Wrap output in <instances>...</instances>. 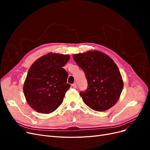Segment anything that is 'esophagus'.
<instances>
[{
  "instance_id": "1",
  "label": "esophagus",
  "mask_w": 150,
  "mask_h": 150,
  "mask_svg": "<svg viewBox=\"0 0 150 150\" xmlns=\"http://www.w3.org/2000/svg\"><path fill=\"white\" fill-rule=\"evenodd\" d=\"M72 88H77V84H76V83H75L72 84Z\"/></svg>"
}]
</instances>
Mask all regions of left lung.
<instances>
[{
  "label": "left lung",
  "instance_id": "obj_1",
  "mask_svg": "<svg viewBox=\"0 0 150 150\" xmlns=\"http://www.w3.org/2000/svg\"><path fill=\"white\" fill-rule=\"evenodd\" d=\"M72 57L88 81L87 90L80 93L84 103L96 111L112 108L118 101L124 86L114 61L96 50L74 54Z\"/></svg>",
  "mask_w": 150,
  "mask_h": 150
}]
</instances>
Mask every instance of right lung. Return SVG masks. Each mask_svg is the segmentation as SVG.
<instances>
[{
  "instance_id": "obj_1",
  "label": "right lung",
  "mask_w": 150,
  "mask_h": 150,
  "mask_svg": "<svg viewBox=\"0 0 150 150\" xmlns=\"http://www.w3.org/2000/svg\"><path fill=\"white\" fill-rule=\"evenodd\" d=\"M69 59L67 54L50 52L30 67L23 91L27 102L34 110L49 114L62 104L71 86L67 83V72L62 68Z\"/></svg>"
}]
</instances>
